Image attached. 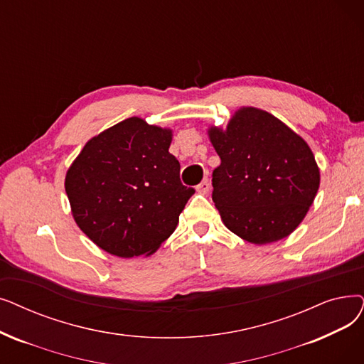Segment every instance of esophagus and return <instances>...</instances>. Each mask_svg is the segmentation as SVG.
I'll return each instance as SVG.
<instances>
[{"label":"esophagus","instance_id":"34e87169","mask_svg":"<svg viewBox=\"0 0 364 364\" xmlns=\"http://www.w3.org/2000/svg\"><path fill=\"white\" fill-rule=\"evenodd\" d=\"M210 188H211L210 180H208V178H203V180L199 183V186L196 187V191H198L199 193H202V195H207V193L210 192Z\"/></svg>","mask_w":364,"mask_h":364}]
</instances>
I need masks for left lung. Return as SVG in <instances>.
I'll list each match as a JSON object with an SVG mask.
<instances>
[{
	"mask_svg": "<svg viewBox=\"0 0 364 364\" xmlns=\"http://www.w3.org/2000/svg\"><path fill=\"white\" fill-rule=\"evenodd\" d=\"M221 164L213 171V200L225 226L251 244L289 236L320 186V169L305 143L275 116L244 107L223 131L210 128Z\"/></svg>",
	"mask_w": 364,
	"mask_h": 364,
	"instance_id": "left-lung-1",
	"label": "left lung"
}]
</instances>
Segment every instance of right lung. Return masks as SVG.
Here are the masks:
<instances>
[{"label": "right lung", "instance_id": "obj_1", "mask_svg": "<svg viewBox=\"0 0 364 364\" xmlns=\"http://www.w3.org/2000/svg\"><path fill=\"white\" fill-rule=\"evenodd\" d=\"M171 141V129L129 117L89 139L70 166L75 223L109 255L150 256L176 230L195 188L183 186Z\"/></svg>", "mask_w": 364, "mask_h": 364}]
</instances>
